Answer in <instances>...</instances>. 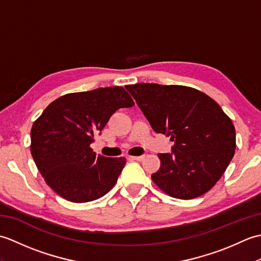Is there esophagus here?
<instances>
[{
    "instance_id": "1",
    "label": "esophagus",
    "mask_w": 261,
    "mask_h": 261,
    "mask_svg": "<svg viewBox=\"0 0 261 261\" xmlns=\"http://www.w3.org/2000/svg\"><path fill=\"white\" fill-rule=\"evenodd\" d=\"M130 160H137V162H141V160L145 159V156H130Z\"/></svg>"
}]
</instances>
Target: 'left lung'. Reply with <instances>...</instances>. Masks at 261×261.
Masks as SVG:
<instances>
[{
    "label": "left lung",
    "instance_id": "obj_1",
    "mask_svg": "<svg viewBox=\"0 0 261 261\" xmlns=\"http://www.w3.org/2000/svg\"><path fill=\"white\" fill-rule=\"evenodd\" d=\"M151 127L170 136L171 152L159 153L152 180L168 195L191 199L208 192L223 175L236 149V130L206 94L180 85H126Z\"/></svg>",
    "mask_w": 261,
    "mask_h": 261
}]
</instances>
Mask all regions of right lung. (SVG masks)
<instances>
[{
    "instance_id": "1",
    "label": "right lung",
    "mask_w": 261,
    "mask_h": 261,
    "mask_svg": "<svg viewBox=\"0 0 261 261\" xmlns=\"http://www.w3.org/2000/svg\"><path fill=\"white\" fill-rule=\"evenodd\" d=\"M134 99L121 86L70 93L55 99L31 129V154L48 186L75 203L112 190L125 158L104 157L90 147L112 114Z\"/></svg>"
}]
</instances>
